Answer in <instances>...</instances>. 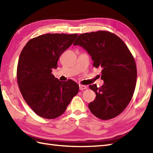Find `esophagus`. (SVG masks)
<instances>
[{
    "mask_svg": "<svg viewBox=\"0 0 153 153\" xmlns=\"http://www.w3.org/2000/svg\"><path fill=\"white\" fill-rule=\"evenodd\" d=\"M87 89V86L86 85H79V89L81 91L84 90V89Z\"/></svg>",
    "mask_w": 153,
    "mask_h": 153,
    "instance_id": "esophagus-1",
    "label": "esophagus"
}]
</instances>
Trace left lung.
Listing matches in <instances>:
<instances>
[{
    "label": "left lung",
    "instance_id": "left-lung-1",
    "mask_svg": "<svg viewBox=\"0 0 153 153\" xmlns=\"http://www.w3.org/2000/svg\"><path fill=\"white\" fill-rule=\"evenodd\" d=\"M74 45H79L91 56L93 66L101 68L104 84L89 88L96 94L89 108L98 118L106 120L118 116L130 102L137 78L134 56L121 39L106 31L79 35Z\"/></svg>",
    "mask_w": 153,
    "mask_h": 153
}]
</instances>
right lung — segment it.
Masks as SVG:
<instances>
[{"instance_id":"1","label":"right lung","mask_w":153,"mask_h":153,"mask_svg":"<svg viewBox=\"0 0 153 153\" xmlns=\"http://www.w3.org/2000/svg\"><path fill=\"white\" fill-rule=\"evenodd\" d=\"M77 35H41L29 41L21 52L17 67L19 89L25 101L42 118L59 117L79 91L74 81L60 82L51 74L58 67V58Z\"/></svg>"}]
</instances>
